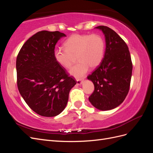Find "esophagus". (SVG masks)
Segmentation results:
<instances>
[{
    "label": "esophagus",
    "mask_w": 153,
    "mask_h": 153,
    "mask_svg": "<svg viewBox=\"0 0 153 153\" xmlns=\"http://www.w3.org/2000/svg\"><path fill=\"white\" fill-rule=\"evenodd\" d=\"M83 83V80H76V85H81Z\"/></svg>",
    "instance_id": "obj_1"
}]
</instances>
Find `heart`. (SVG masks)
<instances>
[{
  "label": "heart",
  "mask_w": 153,
  "mask_h": 153,
  "mask_svg": "<svg viewBox=\"0 0 153 153\" xmlns=\"http://www.w3.org/2000/svg\"><path fill=\"white\" fill-rule=\"evenodd\" d=\"M64 49H55L53 57L57 63L69 69L76 56L78 62L69 73L76 78L84 76L91 68H95L101 62L104 55L105 42L99 34H73L63 44Z\"/></svg>",
  "instance_id": "heart-1"
}]
</instances>
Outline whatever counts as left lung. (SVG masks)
<instances>
[{
    "label": "left lung",
    "mask_w": 153,
    "mask_h": 153,
    "mask_svg": "<svg viewBox=\"0 0 153 153\" xmlns=\"http://www.w3.org/2000/svg\"><path fill=\"white\" fill-rule=\"evenodd\" d=\"M105 37L106 50L102 62L87 76L94 85L89 100L95 108L109 110L121 105L129 92L133 64L124 41L106 26H98Z\"/></svg>",
    "instance_id": "left-lung-1"
}]
</instances>
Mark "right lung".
Masks as SVG:
<instances>
[{
	"label": "right lung",
	"mask_w": 153,
	"mask_h": 153,
	"mask_svg": "<svg viewBox=\"0 0 153 153\" xmlns=\"http://www.w3.org/2000/svg\"><path fill=\"white\" fill-rule=\"evenodd\" d=\"M65 36L59 31L37 32L22 46L16 58L18 91L29 107L41 116L61 114L76 84L53 57L55 45Z\"/></svg>",
	"instance_id": "add662e5"
}]
</instances>
